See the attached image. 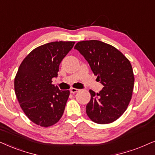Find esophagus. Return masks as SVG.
Returning a JSON list of instances; mask_svg holds the SVG:
<instances>
[{
    "instance_id": "obj_1",
    "label": "esophagus",
    "mask_w": 155,
    "mask_h": 155,
    "mask_svg": "<svg viewBox=\"0 0 155 155\" xmlns=\"http://www.w3.org/2000/svg\"><path fill=\"white\" fill-rule=\"evenodd\" d=\"M79 89H78V88H71V89H70V92H71V94H74V93L79 92Z\"/></svg>"
}]
</instances>
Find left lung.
Listing matches in <instances>:
<instances>
[{"label": "left lung", "mask_w": 155, "mask_h": 155, "mask_svg": "<svg viewBox=\"0 0 155 155\" xmlns=\"http://www.w3.org/2000/svg\"><path fill=\"white\" fill-rule=\"evenodd\" d=\"M74 49L84 57L104 86L97 94L89 90L86 114L98 124L114 122L126 110L132 98L135 78L130 62L118 49L99 40L79 42Z\"/></svg>", "instance_id": "left-lung-1"}]
</instances>
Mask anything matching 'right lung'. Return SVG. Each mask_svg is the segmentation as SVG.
I'll return each instance as SVG.
<instances>
[{
	"label": "right lung",
	"instance_id": "right-lung-1",
	"mask_svg": "<svg viewBox=\"0 0 155 155\" xmlns=\"http://www.w3.org/2000/svg\"><path fill=\"white\" fill-rule=\"evenodd\" d=\"M75 42H52L34 49L22 61L14 87L20 106L32 122L49 127L60 120L69 91H61L52 84L59 64Z\"/></svg>",
	"mask_w": 155,
	"mask_h": 155
}]
</instances>
